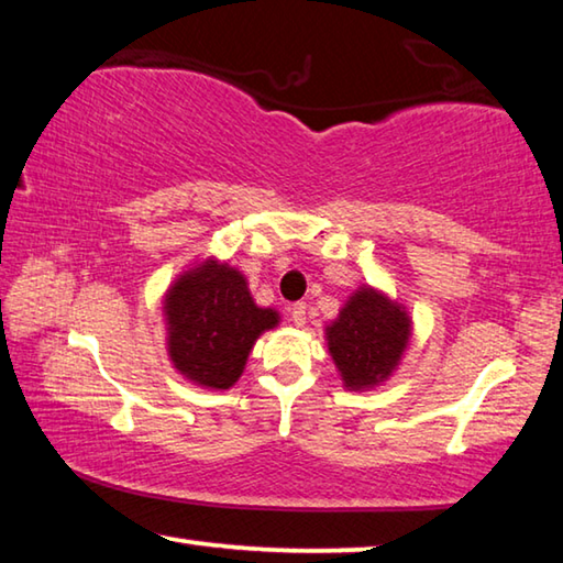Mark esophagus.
Instances as JSON below:
<instances>
[{"label":"esophagus","instance_id":"1","mask_svg":"<svg viewBox=\"0 0 563 563\" xmlns=\"http://www.w3.org/2000/svg\"><path fill=\"white\" fill-rule=\"evenodd\" d=\"M290 320L295 325H305V320H308V308H305V302H295L290 308Z\"/></svg>","mask_w":563,"mask_h":563}]
</instances>
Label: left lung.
<instances>
[{
	"instance_id": "obj_1",
	"label": "left lung",
	"mask_w": 563,
	"mask_h": 563,
	"mask_svg": "<svg viewBox=\"0 0 563 563\" xmlns=\"http://www.w3.org/2000/svg\"><path fill=\"white\" fill-rule=\"evenodd\" d=\"M412 338V318L405 305L389 300L383 290L362 285L342 305L325 328L330 357L342 385L365 393L383 385L399 367Z\"/></svg>"
}]
</instances>
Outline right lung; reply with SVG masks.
Instances as JSON below:
<instances>
[{"label": "right lung", "mask_w": 563, "mask_h": 563, "mask_svg": "<svg viewBox=\"0 0 563 563\" xmlns=\"http://www.w3.org/2000/svg\"><path fill=\"white\" fill-rule=\"evenodd\" d=\"M168 357L190 383L231 389L265 330L280 312L255 305L245 275L216 258L194 263L164 295Z\"/></svg>", "instance_id": "right-lung-1"}]
</instances>
